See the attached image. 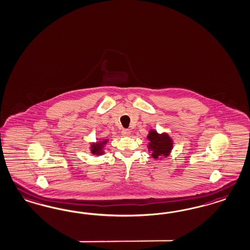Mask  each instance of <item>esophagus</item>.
Returning <instances> with one entry per match:
<instances>
[{"mask_svg": "<svg viewBox=\"0 0 250 250\" xmlns=\"http://www.w3.org/2000/svg\"><path fill=\"white\" fill-rule=\"evenodd\" d=\"M122 135L124 137H129L131 135V131L129 129H124L122 131Z\"/></svg>", "mask_w": 250, "mask_h": 250, "instance_id": "1", "label": "esophagus"}]
</instances>
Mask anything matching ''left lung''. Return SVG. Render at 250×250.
I'll return each instance as SVG.
<instances>
[{"mask_svg":"<svg viewBox=\"0 0 250 250\" xmlns=\"http://www.w3.org/2000/svg\"><path fill=\"white\" fill-rule=\"evenodd\" d=\"M148 140L147 149L151 152V157L154 160L166 158L170 155L173 147V140L169 134L163 132L158 133L157 130L150 129L146 136Z\"/></svg>","mask_w":250,"mask_h":250,"instance_id":"1","label":"left lung"}]
</instances>
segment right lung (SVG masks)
Masks as SVG:
<instances>
[{
  "instance_id": "obj_1",
  "label": "right lung",
  "mask_w": 250,
  "mask_h": 250,
  "mask_svg": "<svg viewBox=\"0 0 250 250\" xmlns=\"http://www.w3.org/2000/svg\"><path fill=\"white\" fill-rule=\"evenodd\" d=\"M109 142V139H101L96 142H92L89 146L91 154L95 156H101L104 154L105 146Z\"/></svg>"
}]
</instances>
